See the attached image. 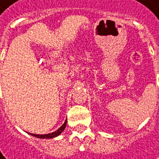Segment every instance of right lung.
Instances as JSON below:
<instances>
[{
    "label": "right lung",
    "mask_w": 159,
    "mask_h": 159,
    "mask_svg": "<svg viewBox=\"0 0 159 159\" xmlns=\"http://www.w3.org/2000/svg\"><path fill=\"white\" fill-rule=\"evenodd\" d=\"M66 126V120L65 121V123L62 125V126L56 131L52 132V133H48V134H45V135H39V134H31L30 133V135L34 136V137H37V138H39V139H52V138H55L57 136H58L59 134H61V132L65 129V128Z\"/></svg>",
    "instance_id": "add662e5"
}]
</instances>
